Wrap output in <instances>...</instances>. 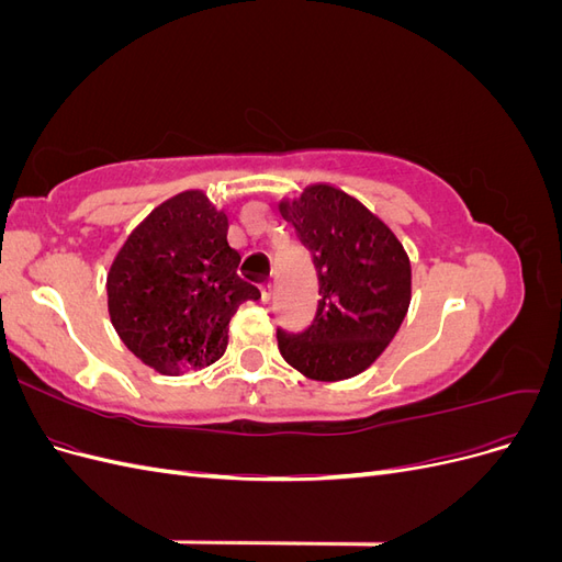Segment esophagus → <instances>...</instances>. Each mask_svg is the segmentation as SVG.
Here are the masks:
<instances>
[{"mask_svg":"<svg viewBox=\"0 0 562 562\" xmlns=\"http://www.w3.org/2000/svg\"><path fill=\"white\" fill-rule=\"evenodd\" d=\"M260 295H262V302L271 300V295H274V285H271V281L260 283Z\"/></svg>","mask_w":562,"mask_h":562,"instance_id":"34e87169","label":"esophagus"}]
</instances>
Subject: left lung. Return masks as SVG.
Listing matches in <instances>:
<instances>
[{"instance_id": "8db88e82", "label": "left lung", "mask_w": 562, "mask_h": 562, "mask_svg": "<svg viewBox=\"0 0 562 562\" xmlns=\"http://www.w3.org/2000/svg\"><path fill=\"white\" fill-rule=\"evenodd\" d=\"M279 213L312 252L318 310L304 333L279 330L283 359L302 375L337 382L380 359L411 307V258L382 220L333 184H310Z\"/></svg>"}]
</instances>
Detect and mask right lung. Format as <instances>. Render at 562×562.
<instances>
[{
    "mask_svg": "<svg viewBox=\"0 0 562 562\" xmlns=\"http://www.w3.org/2000/svg\"><path fill=\"white\" fill-rule=\"evenodd\" d=\"M227 215L187 190L159 203L119 248L108 271V310L122 342L161 375L215 363L229 321L260 291L236 274Z\"/></svg>",
    "mask_w": 562,
    "mask_h": 562,
    "instance_id": "add662e5",
    "label": "right lung"
}]
</instances>
